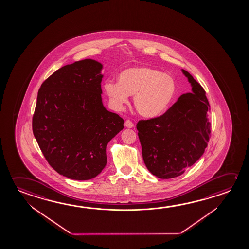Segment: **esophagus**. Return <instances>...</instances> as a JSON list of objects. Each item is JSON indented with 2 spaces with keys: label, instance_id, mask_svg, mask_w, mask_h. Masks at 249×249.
Masks as SVG:
<instances>
[{
  "label": "esophagus",
  "instance_id": "esophagus-1",
  "mask_svg": "<svg viewBox=\"0 0 249 249\" xmlns=\"http://www.w3.org/2000/svg\"><path fill=\"white\" fill-rule=\"evenodd\" d=\"M124 126L127 127V128H132V127H134V123H132L130 120H126Z\"/></svg>",
  "mask_w": 249,
  "mask_h": 249
}]
</instances>
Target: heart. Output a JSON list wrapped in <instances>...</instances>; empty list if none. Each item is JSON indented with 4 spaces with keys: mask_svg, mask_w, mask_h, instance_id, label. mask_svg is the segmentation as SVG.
Listing matches in <instances>:
<instances>
[{
    "mask_svg": "<svg viewBox=\"0 0 249 249\" xmlns=\"http://www.w3.org/2000/svg\"><path fill=\"white\" fill-rule=\"evenodd\" d=\"M104 89L114 106L121 107L134 94V106L139 114L154 117L162 114L176 94L172 75L148 66H135L122 71L118 82L107 81Z\"/></svg>",
    "mask_w": 249,
    "mask_h": 249,
    "instance_id": "b5f03b06",
    "label": "heart"
}]
</instances>
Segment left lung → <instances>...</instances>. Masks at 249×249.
<instances>
[{"instance_id":"left-lung-1","label":"left lung","mask_w":249,"mask_h":249,"mask_svg":"<svg viewBox=\"0 0 249 249\" xmlns=\"http://www.w3.org/2000/svg\"><path fill=\"white\" fill-rule=\"evenodd\" d=\"M191 83L193 93L179 96L163 114L140 120L136 128L144 163L160 179L182 175L203 155L211 133L209 103L200 83L182 70Z\"/></svg>"}]
</instances>
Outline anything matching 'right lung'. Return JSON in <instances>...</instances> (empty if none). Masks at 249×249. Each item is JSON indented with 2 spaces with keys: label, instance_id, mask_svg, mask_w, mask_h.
Masks as SVG:
<instances>
[{
  "label": "right lung",
  "instance_id": "add662e5",
  "mask_svg": "<svg viewBox=\"0 0 249 249\" xmlns=\"http://www.w3.org/2000/svg\"><path fill=\"white\" fill-rule=\"evenodd\" d=\"M98 61L86 59L56 70L41 84L32 128L49 165L70 179H93L107 164V143L124 120L102 105Z\"/></svg>",
  "mask_w": 249,
  "mask_h": 249
}]
</instances>
